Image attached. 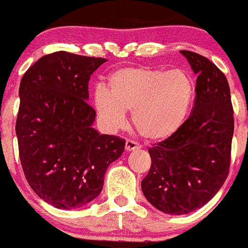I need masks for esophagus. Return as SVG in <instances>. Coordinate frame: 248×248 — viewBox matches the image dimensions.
<instances>
[{
	"label": "esophagus",
	"mask_w": 248,
	"mask_h": 248,
	"mask_svg": "<svg viewBox=\"0 0 248 248\" xmlns=\"http://www.w3.org/2000/svg\"><path fill=\"white\" fill-rule=\"evenodd\" d=\"M138 148H140V144H138V143L129 140H126V144H124V149H126V152H132V150H136L138 149Z\"/></svg>",
	"instance_id": "esophagus-1"
}]
</instances>
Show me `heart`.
<instances>
[{
    "label": "heart",
    "instance_id": "obj_1",
    "mask_svg": "<svg viewBox=\"0 0 248 248\" xmlns=\"http://www.w3.org/2000/svg\"><path fill=\"white\" fill-rule=\"evenodd\" d=\"M108 87L93 94L100 124L116 131L132 110V122L149 142L172 137L184 126L196 95L193 79L184 69L122 67L108 76Z\"/></svg>",
    "mask_w": 248,
    "mask_h": 248
}]
</instances>
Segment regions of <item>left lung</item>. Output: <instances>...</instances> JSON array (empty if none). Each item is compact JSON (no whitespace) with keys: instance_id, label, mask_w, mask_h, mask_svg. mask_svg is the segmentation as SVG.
<instances>
[{"instance_id":"left-lung-1","label":"left lung","mask_w":248,"mask_h":248,"mask_svg":"<svg viewBox=\"0 0 248 248\" xmlns=\"http://www.w3.org/2000/svg\"><path fill=\"white\" fill-rule=\"evenodd\" d=\"M196 80V103L184 126L149 148L152 166L142 180L148 202L165 214H188L218 193L230 166L233 111L230 88L213 62L182 50Z\"/></svg>"}]
</instances>
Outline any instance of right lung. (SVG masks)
Listing matches in <instances>:
<instances>
[{"label":"right lung","mask_w":248,"mask_h":248,"mask_svg":"<svg viewBox=\"0 0 248 248\" xmlns=\"http://www.w3.org/2000/svg\"><path fill=\"white\" fill-rule=\"evenodd\" d=\"M106 62L59 51L39 59L19 85L17 133L19 158L28 184L59 209H76L95 200L111 163L124 140L100 135L88 105L90 76Z\"/></svg>","instance_id":"1"}]
</instances>
